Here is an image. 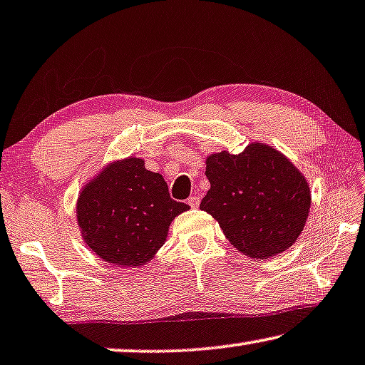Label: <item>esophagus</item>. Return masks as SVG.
I'll list each match as a JSON object with an SVG mask.
<instances>
[{
	"label": "esophagus",
	"mask_w": 365,
	"mask_h": 365,
	"mask_svg": "<svg viewBox=\"0 0 365 365\" xmlns=\"http://www.w3.org/2000/svg\"><path fill=\"white\" fill-rule=\"evenodd\" d=\"M187 204L192 207V209H195V207L199 205V197H197V195H190V197L187 199Z\"/></svg>",
	"instance_id": "obj_1"
}]
</instances>
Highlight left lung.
<instances>
[{
	"label": "left lung",
	"mask_w": 365,
	"mask_h": 365,
	"mask_svg": "<svg viewBox=\"0 0 365 365\" xmlns=\"http://www.w3.org/2000/svg\"><path fill=\"white\" fill-rule=\"evenodd\" d=\"M205 163L210 189L200 209L215 218L235 248L267 259L295 243L310 212V187L284 155L251 143L240 155L222 151Z\"/></svg>",
	"instance_id": "obj_1"
}]
</instances>
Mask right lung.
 <instances>
[{"instance_id": "right-lung-1", "label": "right lung", "mask_w": 365, "mask_h": 365, "mask_svg": "<svg viewBox=\"0 0 365 365\" xmlns=\"http://www.w3.org/2000/svg\"><path fill=\"white\" fill-rule=\"evenodd\" d=\"M187 209V204L171 199L163 176L130 156L86 184L76 218L86 245L101 259L137 267L155 256L173 218Z\"/></svg>"}]
</instances>
